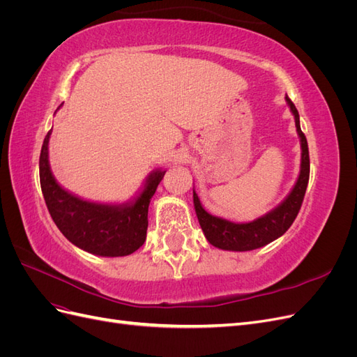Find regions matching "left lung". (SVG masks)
<instances>
[{"label":"left lung","instance_id":"left-lung-1","mask_svg":"<svg viewBox=\"0 0 357 357\" xmlns=\"http://www.w3.org/2000/svg\"><path fill=\"white\" fill-rule=\"evenodd\" d=\"M286 102L295 117L296 132L301 142V171L295 186L291 188L289 195L280 202L275 208L268 211L252 222L235 223L226 219L210 214L202 207V204L193 189V205L198 215V222L205 238L214 247L231 252H248L255 248L264 247L282 236L296 219L299 208L305 197V190L310 178V156L308 144L304 132L301 131L299 113L295 104L286 95Z\"/></svg>","mask_w":357,"mask_h":357}]
</instances>
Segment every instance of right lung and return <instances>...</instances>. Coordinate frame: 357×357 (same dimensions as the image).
Masks as SVG:
<instances>
[{
  "label": "right lung",
  "mask_w": 357,
  "mask_h": 357,
  "mask_svg": "<svg viewBox=\"0 0 357 357\" xmlns=\"http://www.w3.org/2000/svg\"><path fill=\"white\" fill-rule=\"evenodd\" d=\"M43 142L40 153V185L53 222L66 238L82 250L104 257L128 256L146 241L149 204L165 176L156 168L146 178L143 189L123 204L84 201L58 185L49 164V139Z\"/></svg>",
  "instance_id": "add662e5"
}]
</instances>
